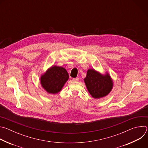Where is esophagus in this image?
Here are the masks:
<instances>
[{
  "instance_id": "1",
  "label": "esophagus",
  "mask_w": 148,
  "mask_h": 148,
  "mask_svg": "<svg viewBox=\"0 0 148 148\" xmlns=\"http://www.w3.org/2000/svg\"><path fill=\"white\" fill-rule=\"evenodd\" d=\"M72 81H79V78H72Z\"/></svg>"
}]
</instances>
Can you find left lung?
Masks as SVG:
<instances>
[{
	"label": "left lung",
	"instance_id": "left-lung-1",
	"mask_svg": "<svg viewBox=\"0 0 148 148\" xmlns=\"http://www.w3.org/2000/svg\"><path fill=\"white\" fill-rule=\"evenodd\" d=\"M84 82L90 95L95 99L107 96L113 88V81L106 73L102 74L94 69H88Z\"/></svg>",
	"mask_w": 148,
	"mask_h": 148
}]
</instances>
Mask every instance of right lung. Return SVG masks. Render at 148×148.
Instances as JSON below:
<instances>
[{
    "label": "right lung",
    "instance_id": "obj_1",
    "mask_svg": "<svg viewBox=\"0 0 148 148\" xmlns=\"http://www.w3.org/2000/svg\"><path fill=\"white\" fill-rule=\"evenodd\" d=\"M69 78V74L64 68L54 66L41 75L40 84L49 94H56L61 90Z\"/></svg>",
    "mask_w": 148,
    "mask_h": 148
}]
</instances>
